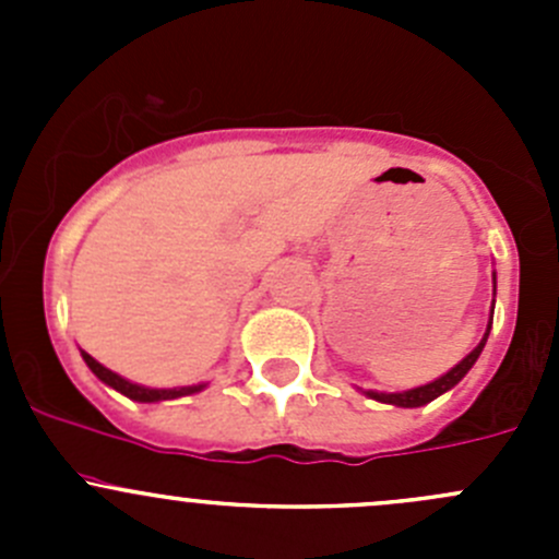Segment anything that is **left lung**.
<instances>
[{
  "instance_id": "1",
  "label": "left lung",
  "mask_w": 559,
  "mask_h": 559,
  "mask_svg": "<svg viewBox=\"0 0 559 559\" xmlns=\"http://www.w3.org/2000/svg\"><path fill=\"white\" fill-rule=\"evenodd\" d=\"M489 326H492V319H489ZM489 326H487V332H484L481 343H478V346L473 348V352L467 354V357L462 359V362L456 365V368L449 370V373L441 376V379H438V381H432V384L416 386V389H408V392H397V394H379V392H368V394H370V397H373V400H381V403L403 405V408H419V405H427V403H430V400L441 397L443 392H449V389H452L454 384H460L462 376H465L467 370L473 368V362H476L478 354H481L484 343H487Z\"/></svg>"
}]
</instances>
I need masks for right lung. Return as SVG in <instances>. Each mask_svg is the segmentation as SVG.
<instances>
[{
	"mask_svg": "<svg viewBox=\"0 0 559 559\" xmlns=\"http://www.w3.org/2000/svg\"><path fill=\"white\" fill-rule=\"evenodd\" d=\"M83 359H86V365L92 368V373L97 376L99 381H105L107 386L118 389L121 394H127V397L138 400V403H156V400H173V397H183V394H191V392H200V386H180V389H145V386H138L132 384V381L121 379V376H116L112 370H107L105 365H99L97 359L92 357V354L81 352Z\"/></svg>",
	"mask_w": 559,
	"mask_h": 559,
	"instance_id": "add662e5",
	"label": "right lung"
}]
</instances>
